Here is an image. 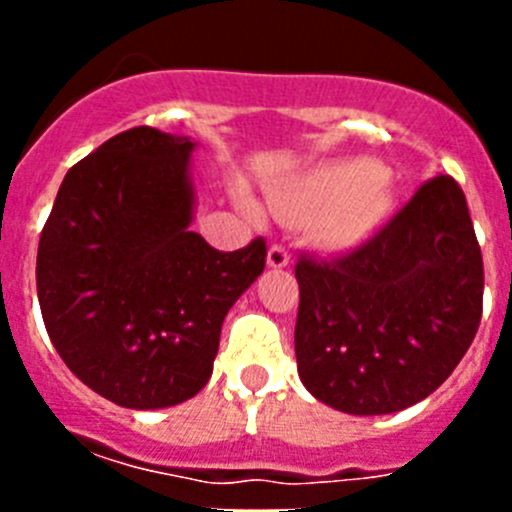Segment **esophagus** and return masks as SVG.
I'll return each instance as SVG.
<instances>
[{"label":"esophagus","instance_id":"1","mask_svg":"<svg viewBox=\"0 0 512 512\" xmlns=\"http://www.w3.org/2000/svg\"><path fill=\"white\" fill-rule=\"evenodd\" d=\"M266 259H269V266H274V269H282V266L289 264V259H292V256H289V248L284 246V243H274V246L269 248V256H266Z\"/></svg>","mask_w":512,"mask_h":512}]
</instances>
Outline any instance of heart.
I'll use <instances>...</instances> for the list:
<instances>
[{"instance_id": "1", "label": "heart", "mask_w": 512, "mask_h": 512, "mask_svg": "<svg viewBox=\"0 0 512 512\" xmlns=\"http://www.w3.org/2000/svg\"><path fill=\"white\" fill-rule=\"evenodd\" d=\"M282 220H310L315 243L341 251L374 233L392 207V184L374 161L348 158L312 169L271 194Z\"/></svg>"}]
</instances>
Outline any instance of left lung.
<instances>
[{
  "label": "left lung",
  "instance_id": "obj_1",
  "mask_svg": "<svg viewBox=\"0 0 512 512\" xmlns=\"http://www.w3.org/2000/svg\"><path fill=\"white\" fill-rule=\"evenodd\" d=\"M297 372L320 402L387 415L436 392L482 320L485 266L454 176L420 184L387 225L336 259L300 256Z\"/></svg>",
  "mask_w": 512,
  "mask_h": 512
}]
</instances>
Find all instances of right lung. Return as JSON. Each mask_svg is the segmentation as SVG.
<instances>
[{"label":"right lung","instance_id":"add662e5","mask_svg":"<svg viewBox=\"0 0 512 512\" xmlns=\"http://www.w3.org/2000/svg\"><path fill=\"white\" fill-rule=\"evenodd\" d=\"M192 140L140 125L74 164L40 233L38 300L58 356L115 405L169 408L207 384L266 241L217 251L189 230Z\"/></svg>","mask_w":512,"mask_h":512}]
</instances>
